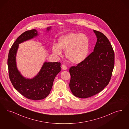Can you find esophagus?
<instances>
[{
	"label": "esophagus",
	"mask_w": 129,
	"mask_h": 129,
	"mask_svg": "<svg viewBox=\"0 0 129 129\" xmlns=\"http://www.w3.org/2000/svg\"><path fill=\"white\" fill-rule=\"evenodd\" d=\"M61 68H62V70H66L67 69V67L65 65H62Z\"/></svg>",
	"instance_id": "1"
}]
</instances>
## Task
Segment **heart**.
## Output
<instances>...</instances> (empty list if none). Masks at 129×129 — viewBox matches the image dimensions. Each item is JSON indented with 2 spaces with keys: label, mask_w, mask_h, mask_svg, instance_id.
<instances>
[{
  "label": "heart",
  "mask_w": 129,
  "mask_h": 129,
  "mask_svg": "<svg viewBox=\"0 0 129 129\" xmlns=\"http://www.w3.org/2000/svg\"><path fill=\"white\" fill-rule=\"evenodd\" d=\"M89 49V40L84 34L71 32L58 39V44H53L52 51L58 56L65 51V56L70 62L79 64L87 57Z\"/></svg>",
  "instance_id": "1"
}]
</instances>
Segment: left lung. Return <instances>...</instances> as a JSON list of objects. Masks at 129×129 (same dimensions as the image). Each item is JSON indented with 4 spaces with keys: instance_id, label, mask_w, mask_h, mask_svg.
Returning <instances> with one entry per match:
<instances>
[{
    "instance_id": "left-lung-1",
    "label": "left lung",
    "mask_w": 129,
    "mask_h": 129,
    "mask_svg": "<svg viewBox=\"0 0 129 129\" xmlns=\"http://www.w3.org/2000/svg\"><path fill=\"white\" fill-rule=\"evenodd\" d=\"M93 31L97 38L93 51L69 70L70 88L78 98H89L101 92L109 84L114 68V52L110 42L102 32Z\"/></svg>"
}]
</instances>
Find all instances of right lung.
<instances>
[{"mask_svg": "<svg viewBox=\"0 0 129 129\" xmlns=\"http://www.w3.org/2000/svg\"><path fill=\"white\" fill-rule=\"evenodd\" d=\"M50 29L51 27H48L47 30ZM38 35L35 29L23 33L12 45L8 58L9 79L14 87L25 97L34 101L42 100L49 95L54 79L61 71V64L58 62H45L38 74L31 79L24 77L18 71L16 58L19 44Z\"/></svg>", "mask_w": 129, "mask_h": 129, "instance_id": "obj_1", "label": "right lung"}]
</instances>
